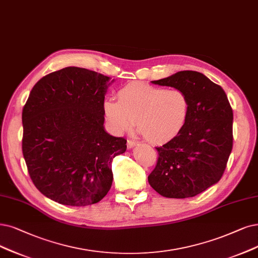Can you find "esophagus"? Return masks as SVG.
<instances>
[{
    "mask_svg": "<svg viewBox=\"0 0 258 258\" xmlns=\"http://www.w3.org/2000/svg\"><path fill=\"white\" fill-rule=\"evenodd\" d=\"M136 145H137V141H135V140H128V142H127V147H128L129 149L133 148Z\"/></svg>",
    "mask_w": 258,
    "mask_h": 258,
    "instance_id": "34e87169",
    "label": "esophagus"
}]
</instances>
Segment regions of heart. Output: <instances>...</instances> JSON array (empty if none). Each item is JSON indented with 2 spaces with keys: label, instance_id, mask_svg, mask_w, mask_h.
Segmentation results:
<instances>
[{
  "label": "heart",
  "instance_id": "obj_1",
  "mask_svg": "<svg viewBox=\"0 0 258 258\" xmlns=\"http://www.w3.org/2000/svg\"><path fill=\"white\" fill-rule=\"evenodd\" d=\"M105 115L111 128L121 132L137 119L138 130L147 141L163 144L176 138L189 116L190 102L185 92L132 82L117 91V101L107 99Z\"/></svg>",
  "mask_w": 258,
  "mask_h": 258
}]
</instances>
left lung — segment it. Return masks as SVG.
Segmentation results:
<instances>
[{
  "mask_svg": "<svg viewBox=\"0 0 258 258\" xmlns=\"http://www.w3.org/2000/svg\"><path fill=\"white\" fill-rule=\"evenodd\" d=\"M154 85L186 93L190 112L176 138L156 147L159 158L148 176L163 197L184 199L217 183L233 148V110L223 89L195 71H181Z\"/></svg>",
  "mask_w": 258,
  "mask_h": 258,
  "instance_id": "obj_1",
  "label": "left lung"
}]
</instances>
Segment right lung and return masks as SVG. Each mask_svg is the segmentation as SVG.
<instances>
[{
    "label": "right lung",
    "instance_id": "right-lung-1",
    "mask_svg": "<svg viewBox=\"0 0 258 258\" xmlns=\"http://www.w3.org/2000/svg\"><path fill=\"white\" fill-rule=\"evenodd\" d=\"M109 81L97 72L68 67L30 91L22 112L23 157L35 186L50 200L85 207L111 188V163L126 151L127 140L105 131Z\"/></svg>",
    "mask_w": 258,
    "mask_h": 258
}]
</instances>
